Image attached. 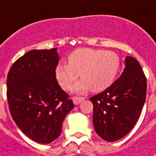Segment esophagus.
Returning <instances> with one entry per match:
<instances>
[{
    "instance_id": "34e87169",
    "label": "esophagus",
    "mask_w": 156,
    "mask_h": 156,
    "mask_svg": "<svg viewBox=\"0 0 156 156\" xmlns=\"http://www.w3.org/2000/svg\"><path fill=\"white\" fill-rule=\"evenodd\" d=\"M84 97H80V96H75V97H73V103L76 104V105H77V104H80L82 101H83V100H84Z\"/></svg>"
}]
</instances>
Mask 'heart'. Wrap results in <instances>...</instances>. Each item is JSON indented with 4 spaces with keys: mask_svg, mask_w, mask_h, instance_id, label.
Wrapping results in <instances>:
<instances>
[{
    "mask_svg": "<svg viewBox=\"0 0 156 156\" xmlns=\"http://www.w3.org/2000/svg\"><path fill=\"white\" fill-rule=\"evenodd\" d=\"M120 69V60L115 52L83 48L75 50L68 57V64H59L55 74L64 90H69L80 77L73 90L83 93L91 89L100 92L110 87Z\"/></svg>",
    "mask_w": 156,
    "mask_h": 156,
    "instance_id": "obj_1",
    "label": "heart"
}]
</instances>
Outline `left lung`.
Here are the masks:
<instances>
[{
	"mask_svg": "<svg viewBox=\"0 0 156 156\" xmlns=\"http://www.w3.org/2000/svg\"><path fill=\"white\" fill-rule=\"evenodd\" d=\"M122 75L104 92L90 98L92 121L99 136L114 142L136 125L146 100L147 78L140 63L127 56Z\"/></svg>",
	"mask_w": 156,
	"mask_h": 156,
	"instance_id": "left-lung-1",
	"label": "left lung"
}]
</instances>
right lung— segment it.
<instances>
[{"label":"right lung","instance_id":"obj_1","mask_svg":"<svg viewBox=\"0 0 156 156\" xmlns=\"http://www.w3.org/2000/svg\"><path fill=\"white\" fill-rule=\"evenodd\" d=\"M58 62L56 48L31 50L13 63L7 76L12 119L24 135L44 144L60 136L65 117L75 107L56 78Z\"/></svg>","mask_w":156,"mask_h":156}]
</instances>
